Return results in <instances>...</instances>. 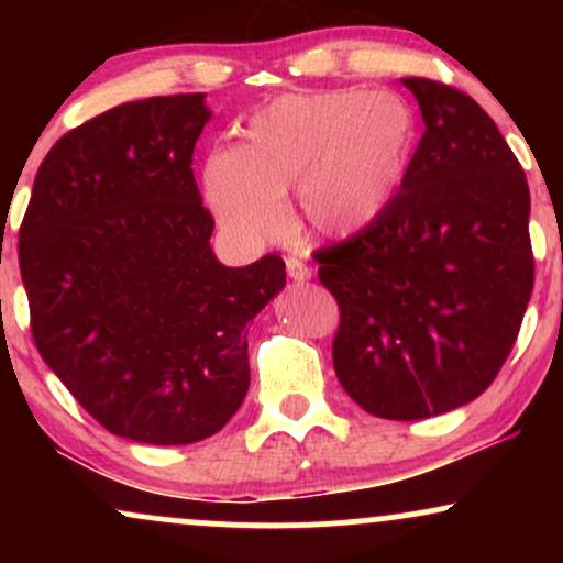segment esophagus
Wrapping results in <instances>:
<instances>
[{"label": "esophagus", "mask_w": 563, "mask_h": 563, "mask_svg": "<svg viewBox=\"0 0 563 563\" xmlns=\"http://www.w3.org/2000/svg\"><path fill=\"white\" fill-rule=\"evenodd\" d=\"M286 269H288V277L294 283H303V280H309V277H312V269H309L301 260H294V256L286 260Z\"/></svg>", "instance_id": "esophagus-1"}]
</instances>
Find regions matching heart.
I'll return each instance as SVG.
<instances>
[{
  "label": "heart",
  "instance_id": "obj_1",
  "mask_svg": "<svg viewBox=\"0 0 563 563\" xmlns=\"http://www.w3.org/2000/svg\"><path fill=\"white\" fill-rule=\"evenodd\" d=\"M412 153L416 119L399 97L286 95L249 121L241 147L211 151L200 179L211 214L232 238L277 235L296 190L303 228L320 241H349L386 217Z\"/></svg>",
  "mask_w": 563,
  "mask_h": 563
}]
</instances>
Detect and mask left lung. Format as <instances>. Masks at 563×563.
I'll return each mask as SVG.
<instances>
[{
    "label": "left lung",
    "instance_id": "1",
    "mask_svg": "<svg viewBox=\"0 0 563 563\" xmlns=\"http://www.w3.org/2000/svg\"><path fill=\"white\" fill-rule=\"evenodd\" d=\"M423 137L386 217L314 254L341 325L333 367L363 410L421 421L468 405L514 349L534 283L529 187L468 95L402 79Z\"/></svg>",
    "mask_w": 563,
    "mask_h": 563
}]
</instances>
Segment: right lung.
Returning a JSON list of instances; mask_svg holds the SVG:
<instances>
[{
  "label": "right lung",
  "mask_w": 563,
  "mask_h": 563,
  "mask_svg": "<svg viewBox=\"0 0 563 563\" xmlns=\"http://www.w3.org/2000/svg\"><path fill=\"white\" fill-rule=\"evenodd\" d=\"M206 95L147 97L55 142L18 260L49 371L115 437L192 444L249 391V325L286 286L277 254L224 267L192 147Z\"/></svg>",
  "instance_id": "obj_1"
}]
</instances>
